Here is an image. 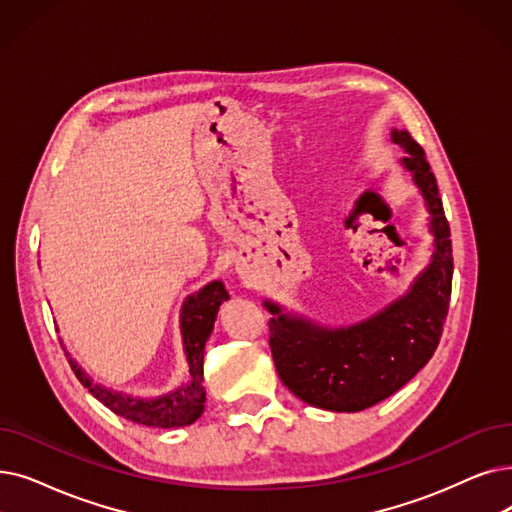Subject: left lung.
I'll use <instances>...</instances> for the list:
<instances>
[{
    "label": "left lung",
    "instance_id": "left-lung-1",
    "mask_svg": "<svg viewBox=\"0 0 512 512\" xmlns=\"http://www.w3.org/2000/svg\"><path fill=\"white\" fill-rule=\"evenodd\" d=\"M391 142L429 213L433 255L406 295L349 326H324L265 299L270 347L282 383L305 404L330 412H362L402 389L439 345L452 295V240L435 175L406 129Z\"/></svg>",
    "mask_w": 512,
    "mask_h": 512
}]
</instances>
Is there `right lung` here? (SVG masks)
<instances>
[{
    "mask_svg": "<svg viewBox=\"0 0 512 512\" xmlns=\"http://www.w3.org/2000/svg\"><path fill=\"white\" fill-rule=\"evenodd\" d=\"M230 295L221 280H211L196 293L188 295L182 314H180V328H182V343L188 362V381L180 387H175L163 395L142 397L131 395L117 389H110L106 385L96 383L90 374H87L73 358L71 353H64L69 358V364L75 372L81 385L90 391L96 399L115 414L138 422V425L157 427V429H177L186 427L201 418L207 402V391L203 385V358H205V343L209 341L213 324L217 318L219 305L228 301Z\"/></svg>",
    "mask_w": 512,
    "mask_h": 512,
    "instance_id": "1",
    "label": "right lung"
}]
</instances>
